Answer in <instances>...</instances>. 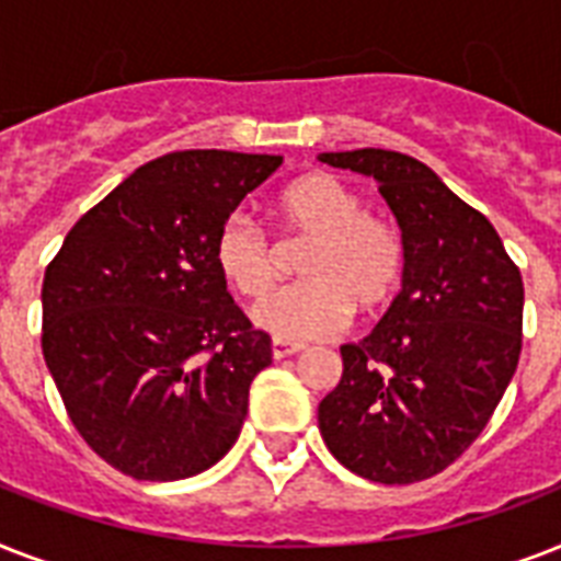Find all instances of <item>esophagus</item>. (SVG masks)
I'll return each instance as SVG.
<instances>
[{
    "label": "esophagus",
    "instance_id": "esophagus-1",
    "mask_svg": "<svg viewBox=\"0 0 561 561\" xmlns=\"http://www.w3.org/2000/svg\"><path fill=\"white\" fill-rule=\"evenodd\" d=\"M273 358L276 360H282V358H288V355H297L299 350H302V346H299V343H290V341H279V337H276V341H273Z\"/></svg>",
    "mask_w": 561,
    "mask_h": 561
}]
</instances>
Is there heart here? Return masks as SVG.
Segmentation results:
<instances>
[{
    "mask_svg": "<svg viewBox=\"0 0 561 561\" xmlns=\"http://www.w3.org/2000/svg\"><path fill=\"white\" fill-rule=\"evenodd\" d=\"M288 247L308 250L299 259V282L276 288L282 255L247 215H229L215 236V264L244 299H264L255 323L279 341H314L341 332L352 311L378 314L390 306L404 276V241L396 224L367 211V203L334 174H308L273 203Z\"/></svg>",
    "mask_w": 561,
    "mask_h": 561,
    "instance_id": "1",
    "label": "heart"
}]
</instances>
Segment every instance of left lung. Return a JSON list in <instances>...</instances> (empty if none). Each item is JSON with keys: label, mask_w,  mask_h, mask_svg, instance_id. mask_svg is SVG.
Masks as SVG:
<instances>
[{"label": "left lung", "mask_w": 561, "mask_h": 561, "mask_svg": "<svg viewBox=\"0 0 561 561\" xmlns=\"http://www.w3.org/2000/svg\"><path fill=\"white\" fill-rule=\"evenodd\" d=\"M378 180L404 241L399 297L373 334L341 346L320 401L329 451L360 478L401 486L448 469L480 436L518 367L524 282L486 215L425 162L360 148L320 153Z\"/></svg>", "instance_id": "obj_1"}]
</instances>
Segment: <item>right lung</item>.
Masks as SVG:
<instances>
[{
  "label": "right lung",
  "mask_w": 561,
  "mask_h": 561,
  "mask_svg": "<svg viewBox=\"0 0 561 561\" xmlns=\"http://www.w3.org/2000/svg\"><path fill=\"white\" fill-rule=\"evenodd\" d=\"M282 157L174 151L69 229L43 279V358L83 443L136 480L236 445L271 334L232 302L215 236Z\"/></svg>",
  "instance_id": "right-lung-1"
}]
</instances>
